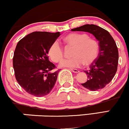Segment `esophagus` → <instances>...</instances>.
I'll use <instances>...</instances> for the list:
<instances>
[{
	"mask_svg": "<svg viewBox=\"0 0 129 129\" xmlns=\"http://www.w3.org/2000/svg\"><path fill=\"white\" fill-rule=\"evenodd\" d=\"M70 70H71L72 71V72H73V73H78V72H79V71L78 70H77V69H71Z\"/></svg>",
	"mask_w": 129,
	"mask_h": 129,
	"instance_id": "esophagus-1",
	"label": "esophagus"
}]
</instances>
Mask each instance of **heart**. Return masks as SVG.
I'll return each instance as SVG.
<instances>
[{
	"instance_id": "obj_1",
	"label": "heart",
	"mask_w": 129,
	"mask_h": 129,
	"mask_svg": "<svg viewBox=\"0 0 129 129\" xmlns=\"http://www.w3.org/2000/svg\"><path fill=\"white\" fill-rule=\"evenodd\" d=\"M67 46L73 47L71 59H64L60 63L62 67L78 68L85 63L88 66L95 62L100 53V43L94 38H89L87 34L73 33L63 38ZM49 57L54 62H59L63 58V50L57 41H54L48 50Z\"/></svg>"
}]
</instances>
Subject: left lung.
I'll return each mask as SVG.
<instances>
[{
	"mask_svg": "<svg viewBox=\"0 0 129 129\" xmlns=\"http://www.w3.org/2000/svg\"><path fill=\"white\" fill-rule=\"evenodd\" d=\"M72 31L91 33L100 43L98 57L88 70L84 71L88 80L81 85L91 91L104 88L115 76L118 69L119 55L116 42L107 30L95 25H84Z\"/></svg>",
	"mask_w": 129,
	"mask_h": 129,
	"instance_id": "obj_1",
	"label": "left lung"
}]
</instances>
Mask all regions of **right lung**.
<instances>
[{"instance_id":"right-lung-1","label":"right lung","mask_w":129,"mask_h":129,"mask_svg":"<svg viewBox=\"0 0 129 129\" xmlns=\"http://www.w3.org/2000/svg\"><path fill=\"white\" fill-rule=\"evenodd\" d=\"M59 32H33L19 41L14 50L13 65L18 84L29 94L41 97L54 86L60 70L48 59L50 46Z\"/></svg>"}]
</instances>
